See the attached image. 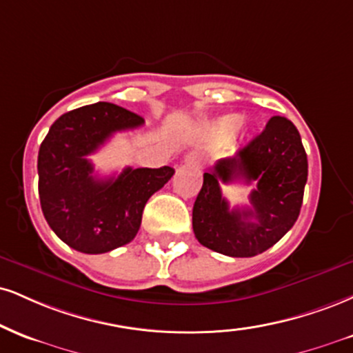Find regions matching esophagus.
Returning <instances> with one entry per match:
<instances>
[{
  "label": "esophagus",
  "instance_id": "obj_1",
  "mask_svg": "<svg viewBox=\"0 0 353 353\" xmlns=\"http://www.w3.org/2000/svg\"><path fill=\"white\" fill-rule=\"evenodd\" d=\"M185 163L195 164V165H202L203 164V159L197 154V152H190L188 158H185Z\"/></svg>",
  "mask_w": 353,
  "mask_h": 353
}]
</instances>
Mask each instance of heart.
I'll use <instances>...</instances> for the list:
<instances>
[{
  "mask_svg": "<svg viewBox=\"0 0 353 353\" xmlns=\"http://www.w3.org/2000/svg\"><path fill=\"white\" fill-rule=\"evenodd\" d=\"M241 118L239 114H227V117H223L222 121H220V126H222V130L225 131H233L239 128Z\"/></svg>",
  "mask_w": 353,
  "mask_h": 353,
  "instance_id": "b5f03b06",
  "label": "heart"
}]
</instances>
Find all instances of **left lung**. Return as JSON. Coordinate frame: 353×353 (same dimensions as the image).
<instances>
[{
    "label": "left lung",
    "instance_id": "1",
    "mask_svg": "<svg viewBox=\"0 0 353 353\" xmlns=\"http://www.w3.org/2000/svg\"><path fill=\"white\" fill-rule=\"evenodd\" d=\"M241 180L257 185L252 208L230 210L220 183ZM307 182V154L298 128L273 117L246 146L203 172L192 209L199 243L233 258H250L271 248L299 217Z\"/></svg>",
    "mask_w": 353,
    "mask_h": 353
}]
</instances>
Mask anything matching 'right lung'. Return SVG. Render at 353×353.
<instances>
[{"mask_svg":"<svg viewBox=\"0 0 353 353\" xmlns=\"http://www.w3.org/2000/svg\"><path fill=\"white\" fill-rule=\"evenodd\" d=\"M144 120L118 105L99 101L54 121L37 156L41 209L55 235L77 252L99 254L130 243L144 205L172 177L174 169L126 168L120 176L97 177L88 156L113 133Z\"/></svg>","mask_w":353,"mask_h":353,"instance_id":"add662e5","label":"right lung"}]
</instances>
